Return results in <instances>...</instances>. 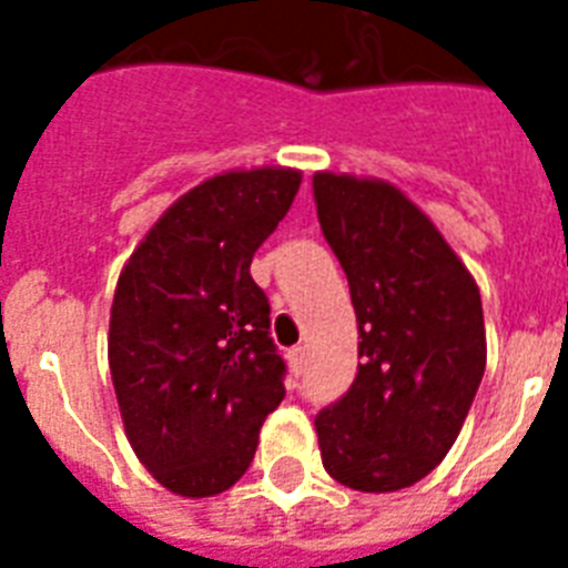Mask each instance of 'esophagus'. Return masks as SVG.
Returning a JSON list of instances; mask_svg holds the SVG:
<instances>
[{
  "mask_svg": "<svg viewBox=\"0 0 568 568\" xmlns=\"http://www.w3.org/2000/svg\"><path fill=\"white\" fill-rule=\"evenodd\" d=\"M288 365H292L294 374H303V368H306V347H292L288 351Z\"/></svg>",
  "mask_w": 568,
  "mask_h": 568,
  "instance_id": "esophagus-1",
  "label": "esophagus"
}]
</instances>
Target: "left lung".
Returning <instances> with one entry per match:
<instances>
[{"instance_id": "8db88e82", "label": "left lung", "mask_w": 568, "mask_h": 568, "mask_svg": "<svg viewBox=\"0 0 568 568\" xmlns=\"http://www.w3.org/2000/svg\"><path fill=\"white\" fill-rule=\"evenodd\" d=\"M324 239L359 324L347 395L315 418L324 468L359 493H397L457 442L486 368L475 276L436 223L386 180L312 176Z\"/></svg>"}]
</instances>
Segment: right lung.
<instances>
[{
    "label": "right lung",
    "mask_w": 568,
    "mask_h": 568,
    "mask_svg": "<svg viewBox=\"0 0 568 568\" xmlns=\"http://www.w3.org/2000/svg\"><path fill=\"white\" fill-rule=\"evenodd\" d=\"M301 180L280 164L209 176L153 223L120 271L111 383L129 445L168 493H226L285 397L271 306L250 262Z\"/></svg>",
    "instance_id": "right-lung-1"
}]
</instances>
